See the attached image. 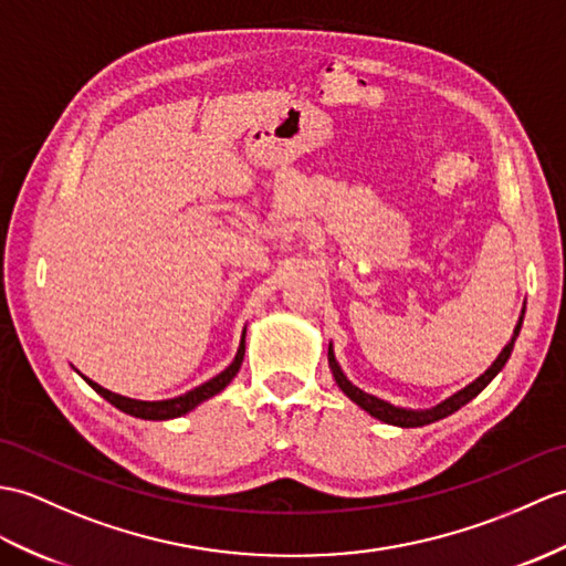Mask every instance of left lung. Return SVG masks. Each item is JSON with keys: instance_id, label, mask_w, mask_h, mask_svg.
I'll use <instances>...</instances> for the list:
<instances>
[{"instance_id": "left-lung-1", "label": "left lung", "mask_w": 566, "mask_h": 566, "mask_svg": "<svg viewBox=\"0 0 566 566\" xmlns=\"http://www.w3.org/2000/svg\"><path fill=\"white\" fill-rule=\"evenodd\" d=\"M523 315H525V306H523V311H521V318H518V323H516V327H514V335H511V339L506 343V347H504L502 352H499V357L492 361L490 369L484 371L482 376H478V378L472 380L470 386H465L463 390L453 392L451 398H446L443 402L429 407V410H410V407L390 405V402H386V400H380V398L371 396V392H364L361 388L354 386L352 380L345 376V371L339 369V364H337V359H335L333 343L327 345V364H331V371H333V378H335V384L339 386V390H343L345 396H347L352 402H357L364 412H369L371 417L380 419V422L392 424V427H402V429H410V427H424V424H431V422H439V419L453 415L455 410H461V407H463V405H468L472 398H478L480 392H482L484 388H488L490 380H492L499 371L504 369V364L509 361L511 352H514V343H516V337H518V333H521Z\"/></svg>"}]
</instances>
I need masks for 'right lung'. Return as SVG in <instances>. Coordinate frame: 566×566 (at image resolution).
<instances>
[{
  "label": "right lung",
  "mask_w": 566,
  "mask_h": 566,
  "mask_svg": "<svg viewBox=\"0 0 566 566\" xmlns=\"http://www.w3.org/2000/svg\"><path fill=\"white\" fill-rule=\"evenodd\" d=\"M243 354H245V333H243V337H241L239 352H235V357H233V361L227 366V369H223L221 374H217L214 378L205 380L202 386H197V388H192V390H188V392H182V396L168 398V400H135V398H125V396H117V392H113V390H108V388L98 386L96 380H91V378H86V376H82V374H78V376H82V378L86 380V384L98 392L101 398H105L111 405H115L117 410L125 412V415H133V417H139V419H174V417L188 415L190 410H195L197 405L209 400V398H214L217 392H221L223 388H227V386L231 384V380H233V376L239 374V369H241Z\"/></svg>",
  "instance_id": "right-lung-1"
}]
</instances>
